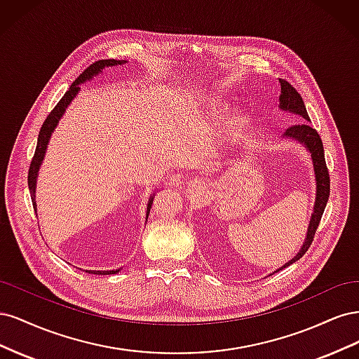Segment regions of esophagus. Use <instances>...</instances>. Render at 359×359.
I'll return each instance as SVG.
<instances>
[{
  "instance_id": "34e87169",
  "label": "esophagus",
  "mask_w": 359,
  "mask_h": 359,
  "mask_svg": "<svg viewBox=\"0 0 359 359\" xmlns=\"http://www.w3.org/2000/svg\"><path fill=\"white\" fill-rule=\"evenodd\" d=\"M205 190V184L202 181H196L191 184V191H194L196 194H201Z\"/></svg>"
}]
</instances>
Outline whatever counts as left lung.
Segmentation results:
<instances>
[{"instance_id":"obj_1","label":"left lung","mask_w":359,"mask_h":359,"mask_svg":"<svg viewBox=\"0 0 359 359\" xmlns=\"http://www.w3.org/2000/svg\"><path fill=\"white\" fill-rule=\"evenodd\" d=\"M280 86H281V91H280L278 99H280L281 109L293 112L306 119V121H301L295 126H290L286 130L285 136L297 139V140H299V142L306 145V148L311 153L313 168H314V173H316V202H314V208H313L314 211L311 214L306 243H304L302 248L299 250V253L293 257L290 262H287L285 266L280 268V269H283V268L292 265L293 262H297V260H299L304 255H306V252L313 243L314 233H316V231H318L322 214L325 211V206H327V202L330 198V173H328L327 163H325L322 139H320L319 133L316 132V128H313L307 123V121H310V116L307 114L306 104H304L301 94L295 90V86L290 85L286 79H280Z\"/></svg>"}]
</instances>
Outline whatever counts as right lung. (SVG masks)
<instances>
[{
  "mask_svg": "<svg viewBox=\"0 0 359 359\" xmlns=\"http://www.w3.org/2000/svg\"><path fill=\"white\" fill-rule=\"evenodd\" d=\"M126 61L124 60H99L93 62L91 66L86 67L79 76L78 79H76L70 88L66 91V94L62 95V99L57 103V106L53 107V109L50 111V114L46 116L45 123H43L41 128H40V133H39V139H37V147H36V153H34V157H32L31 160V165H29V170H28V189H29V193H31V201H32V206L36 208V202H34V194H36V178H37V172L40 169V165H41V160L43 157H45V151H46V145L49 142V137L53 132V128L57 127L58 124V119L62 116L64 111H66V107L70 104V102L74 99L76 94H78V91L81 90L79 85L82 82H86L88 79H91L93 76L99 74L102 72L103 67H107V66H116V64H124ZM153 199L151 198L149 202H148V206H147V219H148V214H149V210H151V205H153ZM119 269L116 271H88L90 274H99V276H104V274H116Z\"/></svg>",
  "mask_w": 359,
  "mask_h": 359,
  "instance_id": "right-lung-1",
  "label": "right lung"
}]
</instances>
